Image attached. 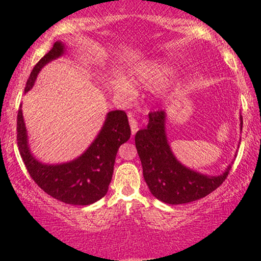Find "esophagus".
<instances>
[{"instance_id":"obj_1","label":"esophagus","mask_w":261,"mask_h":261,"mask_svg":"<svg viewBox=\"0 0 261 261\" xmlns=\"http://www.w3.org/2000/svg\"><path fill=\"white\" fill-rule=\"evenodd\" d=\"M128 122H130L131 133H133V135H135V134H136L137 128H139V122H137L136 119L133 118V116H130V118H128Z\"/></svg>"}]
</instances>
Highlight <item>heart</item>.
<instances>
[{
	"label": "heart",
	"mask_w": 261,
	"mask_h": 261,
	"mask_svg": "<svg viewBox=\"0 0 261 261\" xmlns=\"http://www.w3.org/2000/svg\"><path fill=\"white\" fill-rule=\"evenodd\" d=\"M174 67L166 60H154L146 61L137 66L131 73V82L135 86L145 87V88H158L166 85L174 74ZM113 89L115 94L121 97L134 95V88L124 79H115L113 82Z\"/></svg>",
	"instance_id": "heart-1"
}]
</instances>
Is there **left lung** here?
<instances>
[{
  "mask_svg": "<svg viewBox=\"0 0 261 261\" xmlns=\"http://www.w3.org/2000/svg\"><path fill=\"white\" fill-rule=\"evenodd\" d=\"M239 121L242 131V115ZM166 124V110L149 113L147 126L135 135V145L142 164L143 178L152 195L164 203L180 205L195 201L216 190L228 175L233 162L222 174L218 175L203 174L184 166L173 153Z\"/></svg>",
  "mask_w": 261,
  "mask_h": 261,
  "instance_id": "obj_1",
  "label": "left lung"
}]
</instances>
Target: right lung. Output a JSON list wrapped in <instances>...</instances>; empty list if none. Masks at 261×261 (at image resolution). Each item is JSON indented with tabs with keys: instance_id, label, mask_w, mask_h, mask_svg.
I'll use <instances>...</instances> for the list:
<instances>
[{
	"instance_id": "right-lung-1",
	"label": "right lung",
	"mask_w": 261,
	"mask_h": 261,
	"mask_svg": "<svg viewBox=\"0 0 261 261\" xmlns=\"http://www.w3.org/2000/svg\"><path fill=\"white\" fill-rule=\"evenodd\" d=\"M67 46L61 40L33 68L27 81L24 94L34 86L39 72L45 65L65 55ZM131 130L126 113L112 110L93 142L82 154L65 163L47 164L34 157L29 147L22 106L17 116V142L27 170L47 195L70 205H91L106 196L112 181L114 163L118 149L130 139Z\"/></svg>"
}]
</instances>
